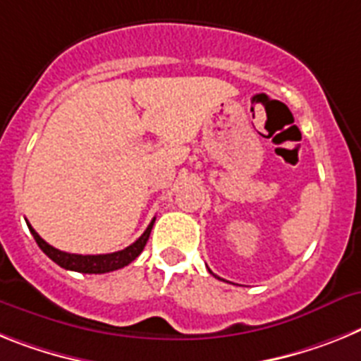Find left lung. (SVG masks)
Here are the masks:
<instances>
[{
    "instance_id": "obj_1",
    "label": "left lung",
    "mask_w": 361,
    "mask_h": 361,
    "mask_svg": "<svg viewBox=\"0 0 361 361\" xmlns=\"http://www.w3.org/2000/svg\"><path fill=\"white\" fill-rule=\"evenodd\" d=\"M214 276H216V274H214Z\"/></svg>"
}]
</instances>
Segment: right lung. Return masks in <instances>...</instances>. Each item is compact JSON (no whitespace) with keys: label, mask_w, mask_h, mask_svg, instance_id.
Here are the masks:
<instances>
[{"label":"right lung","mask_w":361,"mask_h":361,"mask_svg":"<svg viewBox=\"0 0 361 361\" xmlns=\"http://www.w3.org/2000/svg\"><path fill=\"white\" fill-rule=\"evenodd\" d=\"M156 219V218H154ZM154 219L150 221L149 227L145 228V233L134 241L133 245H128L127 249L118 250V252H111V255H71V252H63V250L56 249V247L49 245L45 240H43L39 234L34 231L29 225L30 233H32L34 240L39 245V249L49 256L54 263H58L59 267L67 269V271H76V272H85V274H103V272H111L118 271V269L125 267L130 262L142 255L143 247L147 245L149 241L150 231H152V225H154Z\"/></svg>","instance_id":"add662e5"}]
</instances>
